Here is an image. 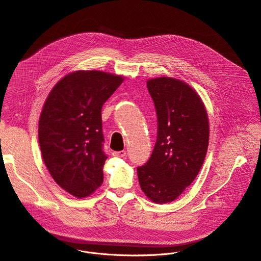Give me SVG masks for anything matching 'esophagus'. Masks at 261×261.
<instances>
[{
  "label": "esophagus",
  "mask_w": 261,
  "mask_h": 261,
  "mask_svg": "<svg viewBox=\"0 0 261 261\" xmlns=\"http://www.w3.org/2000/svg\"><path fill=\"white\" fill-rule=\"evenodd\" d=\"M126 151H115L113 152V156L115 157H125L126 156Z\"/></svg>",
  "instance_id": "1"
}]
</instances>
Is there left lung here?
<instances>
[{
	"label": "left lung",
	"mask_w": 261,
	"mask_h": 261,
	"mask_svg": "<svg viewBox=\"0 0 261 261\" xmlns=\"http://www.w3.org/2000/svg\"><path fill=\"white\" fill-rule=\"evenodd\" d=\"M157 115V140L147 162L137 167L140 188L156 203L176 199L198 174L208 144L205 107L187 84L170 77L146 84Z\"/></svg>",
	"instance_id": "left-lung-1"
}]
</instances>
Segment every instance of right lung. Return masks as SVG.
<instances>
[{
    "instance_id": "right-lung-1",
    "label": "right lung",
    "mask_w": 261,
    "mask_h": 261,
    "mask_svg": "<svg viewBox=\"0 0 261 261\" xmlns=\"http://www.w3.org/2000/svg\"><path fill=\"white\" fill-rule=\"evenodd\" d=\"M124 77L102 71H75L49 93L39 120L38 138L53 178L71 195L83 198L103 182L101 110Z\"/></svg>"
}]
</instances>
